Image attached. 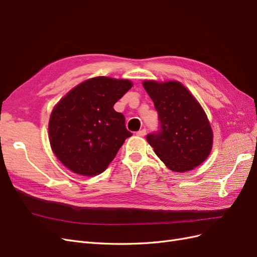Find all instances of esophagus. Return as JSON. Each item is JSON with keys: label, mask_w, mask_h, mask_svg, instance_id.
Listing matches in <instances>:
<instances>
[{"label": "esophagus", "mask_w": 257, "mask_h": 257, "mask_svg": "<svg viewBox=\"0 0 257 257\" xmlns=\"http://www.w3.org/2000/svg\"><path fill=\"white\" fill-rule=\"evenodd\" d=\"M146 128H143V130H141V131H138L137 133H136V135L137 136H141V137H143V136H145L146 135Z\"/></svg>", "instance_id": "34e87169"}]
</instances>
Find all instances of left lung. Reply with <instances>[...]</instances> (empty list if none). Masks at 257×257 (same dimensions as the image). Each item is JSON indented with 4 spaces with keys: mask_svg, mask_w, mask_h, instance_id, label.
<instances>
[{
    "mask_svg": "<svg viewBox=\"0 0 257 257\" xmlns=\"http://www.w3.org/2000/svg\"><path fill=\"white\" fill-rule=\"evenodd\" d=\"M143 84L159 114V130L147 135L155 154L177 173L200 165L211 151L213 138L203 108L178 81Z\"/></svg>",
    "mask_w": 257,
    "mask_h": 257,
    "instance_id": "8db88e82",
    "label": "left lung"
}]
</instances>
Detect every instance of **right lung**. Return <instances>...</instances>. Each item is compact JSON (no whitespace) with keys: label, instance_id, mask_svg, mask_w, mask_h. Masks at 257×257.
Masks as SVG:
<instances>
[{"label":"right lung","instance_id":"1","mask_svg":"<svg viewBox=\"0 0 257 257\" xmlns=\"http://www.w3.org/2000/svg\"><path fill=\"white\" fill-rule=\"evenodd\" d=\"M133 87L126 79L95 77L77 85L54 107L49 141L57 158L82 176L102 174L132 133L113 105Z\"/></svg>","mask_w":257,"mask_h":257}]
</instances>
